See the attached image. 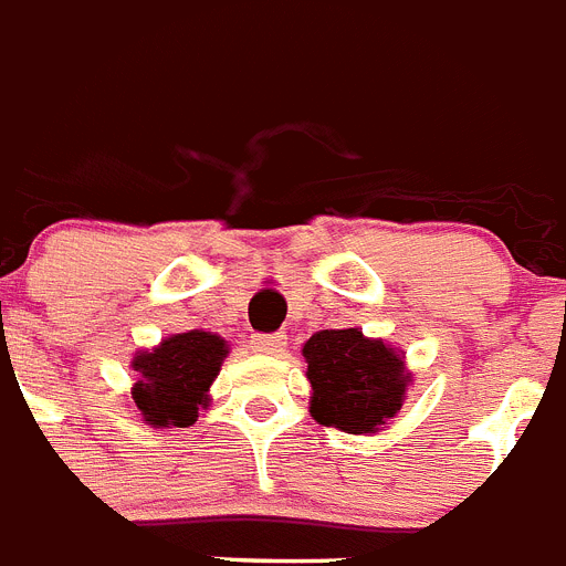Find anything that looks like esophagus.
<instances>
[{"instance_id": "34e87169", "label": "esophagus", "mask_w": 566, "mask_h": 566, "mask_svg": "<svg viewBox=\"0 0 566 566\" xmlns=\"http://www.w3.org/2000/svg\"><path fill=\"white\" fill-rule=\"evenodd\" d=\"M250 347H253V353H262V356H282L284 347H287V336H282V333H259V336L250 338Z\"/></svg>"}]
</instances>
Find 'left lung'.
I'll use <instances>...</instances> for the list:
<instances>
[{
    "label": "left lung",
    "instance_id": "8db88e82",
    "mask_svg": "<svg viewBox=\"0 0 566 566\" xmlns=\"http://www.w3.org/2000/svg\"><path fill=\"white\" fill-rule=\"evenodd\" d=\"M302 356L313 390L311 416L353 436H373L396 419L412 385L405 350L358 327L313 333Z\"/></svg>",
    "mask_w": 566,
    "mask_h": 566
}]
</instances>
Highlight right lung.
<instances>
[{
    "mask_svg": "<svg viewBox=\"0 0 566 566\" xmlns=\"http://www.w3.org/2000/svg\"><path fill=\"white\" fill-rule=\"evenodd\" d=\"M230 344L219 333L188 331L136 350L130 387L136 412L150 427H190L210 407V385L222 370Z\"/></svg>",
    "mask_w": 566,
    "mask_h": 566,
    "instance_id": "1",
    "label": "right lung"
}]
</instances>
